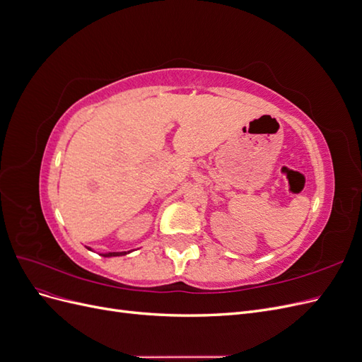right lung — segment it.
Masks as SVG:
<instances>
[{"mask_svg":"<svg viewBox=\"0 0 362 362\" xmlns=\"http://www.w3.org/2000/svg\"><path fill=\"white\" fill-rule=\"evenodd\" d=\"M87 249H90V247H87ZM100 255L108 257V258H110V257H122V255H127V252H101Z\"/></svg>","mask_w":362,"mask_h":362,"instance_id":"add662e5","label":"right lung"}]
</instances>
